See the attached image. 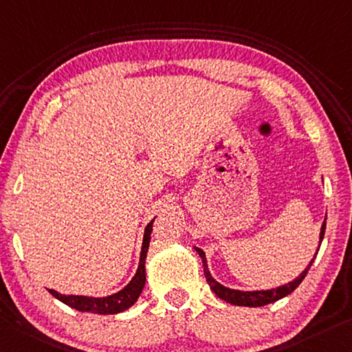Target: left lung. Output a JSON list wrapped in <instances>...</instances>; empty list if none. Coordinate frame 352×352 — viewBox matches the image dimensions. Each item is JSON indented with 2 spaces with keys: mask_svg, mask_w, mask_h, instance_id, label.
<instances>
[{
  "mask_svg": "<svg viewBox=\"0 0 352 352\" xmlns=\"http://www.w3.org/2000/svg\"><path fill=\"white\" fill-rule=\"evenodd\" d=\"M324 230H326V219L322 222L321 226V233H320V243L322 241V238H324ZM321 246V244H320ZM199 252L200 258H202V263H204V272H205V277H206V282H208L210 288L213 289L216 296H219L221 299H224L226 302L228 304H233V305H241V307H261V305H266V304H271V302H276V300L282 299L288 296L289 293H293L294 289L299 287V283L304 280V277L307 276V272H309L311 263H314V260L310 261L309 266L305 267V270L300 272V274L294 278L293 282H288L285 285L282 287H277V288H271V289H256V292H241V289H232V288H227L224 285H221L219 282H216L213 276L210 274L208 271V265H206V258H205V252L202 249L199 248H194ZM320 250V248H318ZM318 254V252H316ZM315 254V256H316Z\"/></svg>",
  "mask_w": 352,
  "mask_h": 352,
  "instance_id": "left-lung-1",
  "label": "left lung"
}]
</instances>
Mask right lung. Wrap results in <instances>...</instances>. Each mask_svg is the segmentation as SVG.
I'll use <instances>...</instances> for the list:
<instances>
[{
  "label": "right lung",
  "mask_w": 352,
  "mask_h": 352,
  "mask_svg": "<svg viewBox=\"0 0 352 352\" xmlns=\"http://www.w3.org/2000/svg\"><path fill=\"white\" fill-rule=\"evenodd\" d=\"M152 219L146 227L142 239V248H141V256H139V266L135 277L131 278L130 283L124 287L120 292H117L111 296L104 298H92V296H75V294H60L54 289H48L50 294H53L56 299H59L60 302L72 307L78 311H89V314H97V315H116L120 314L136 302L138 298L141 296L142 288L146 285V256L150 244V233H152L153 227Z\"/></svg>",
  "instance_id": "1"
}]
</instances>
